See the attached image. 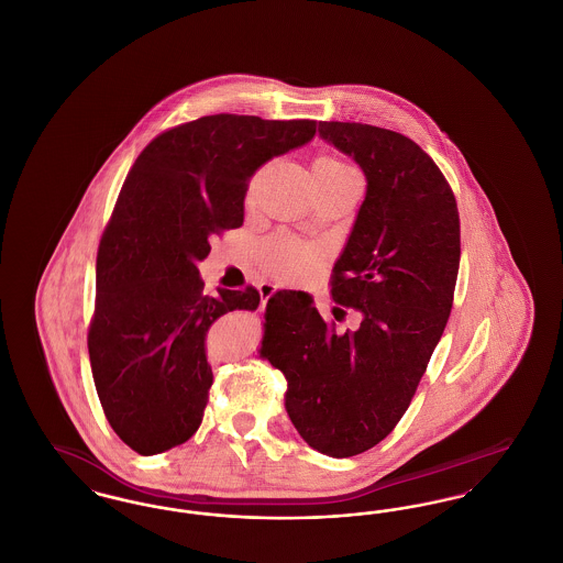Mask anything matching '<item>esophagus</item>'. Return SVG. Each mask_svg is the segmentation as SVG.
<instances>
[{
    "mask_svg": "<svg viewBox=\"0 0 563 563\" xmlns=\"http://www.w3.org/2000/svg\"><path fill=\"white\" fill-rule=\"evenodd\" d=\"M276 289H278V287H276L274 283H262V285H260V295H262V306H266V303H268L269 297L276 294Z\"/></svg>",
    "mask_w": 563,
    "mask_h": 563,
    "instance_id": "obj_1",
    "label": "esophagus"
}]
</instances>
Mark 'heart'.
Masks as SVG:
<instances>
[{
  "label": "heart",
  "instance_id": "heart-1",
  "mask_svg": "<svg viewBox=\"0 0 563 563\" xmlns=\"http://www.w3.org/2000/svg\"><path fill=\"white\" fill-rule=\"evenodd\" d=\"M314 173H331V175H340V173H356L346 162L335 158V156H319L312 166ZM260 175H255L249 181L246 188V198L255 196ZM321 249L312 242L297 241L289 234H274L266 246H264V257L272 272L285 280H301L303 276L310 274V269L314 268L317 260H319Z\"/></svg>",
  "mask_w": 563,
  "mask_h": 563
}]
</instances>
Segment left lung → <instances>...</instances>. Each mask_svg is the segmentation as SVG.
<instances>
[{"label":"left lung","mask_w":563,"mask_h":563,"mask_svg":"<svg viewBox=\"0 0 563 563\" xmlns=\"http://www.w3.org/2000/svg\"><path fill=\"white\" fill-rule=\"evenodd\" d=\"M319 133L352 156L367 196L331 272L335 303L361 312L344 333L310 295H272L262 356L280 369L303 441L333 457L372 450L399 424L454 303L460 214L445 175L409 136L358 122Z\"/></svg>","instance_id":"8db88e82"}]
</instances>
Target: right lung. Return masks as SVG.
Masks as SVG:
<instances>
[{
    "label": "right lung",
    "instance_id": "obj_1",
    "mask_svg": "<svg viewBox=\"0 0 563 563\" xmlns=\"http://www.w3.org/2000/svg\"><path fill=\"white\" fill-rule=\"evenodd\" d=\"M314 133L317 120L217 113L164 131L134 161L99 242L88 354L109 427L136 454L177 448L200 427L213 384L207 333L255 310L260 291L207 295L198 262L214 234L241 228L255 170Z\"/></svg>",
    "mask_w": 563,
    "mask_h": 563
}]
</instances>
